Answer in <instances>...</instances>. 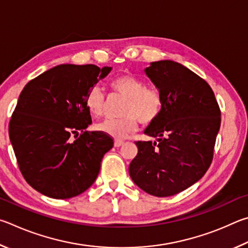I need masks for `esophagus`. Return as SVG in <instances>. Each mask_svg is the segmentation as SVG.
<instances>
[{
	"mask_svg": "<svg viewBox=\"0 0 248 248\" xmlns=\"http://www.w3.org/2000/svg\"><path fill=\"white\" fill-rule=\"evenodd\" d=\"M124 144V141L123 140H116L115 141H114V146L116 147V148H117V147H121L122 145H123Z\"/></svg>",
	"mask_w": 248,
	"mask_h": 248,
	"instance_id": "1",
	"label": "esophagus"
}]
</instances>
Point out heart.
<instances>
[{
	"label": "heart",
	"instance_id": "b5f03b06",
	"mask_svg": "<svg viewBox=\"0 0 248 248\" xmlns=\"http://www.w3.org/2000/svg\"><path fill=\"white\" fill-rule=\"evenodd\" d=\"M111 88L127 97L122 119H107L97 125L99 132L116 140L126 138L137 129L138 120L148 124L157 119L162 108V99L155 89L146 87L140 77L123 74L113 78ZM86 107L91 114L100 116L104 108V94L101 89L93 87L86 97Z\"/></svg>",
	"mask_w": 248,
	"mask_h": 248
}]
</instances>
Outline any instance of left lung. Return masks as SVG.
Segmentation results:
<instances>
[{
  "label": "left lung",
  "mask_w": 248,
  "mask_h": 248,
  "mask_svg": "<svg viewBox=\"0 0 248 248\" xmlns=\"http://www.w3.org/2000/svg\"><path fill=\"white\" fill-rule=\"evenodd\" d=\"M145 74L158 89L162 108L145 129L155 141H138L129 175L153 196H173L190 187L209 169L221 112L206 80L174 61L151 62Z\"/></svg>",
  "instance_id": "1"
}]
</instances>
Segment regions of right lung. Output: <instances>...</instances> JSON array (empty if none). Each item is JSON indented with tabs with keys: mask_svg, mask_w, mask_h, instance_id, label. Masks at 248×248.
Returning a JSON list of instances; mask_svg holds the SVG:
<instances>
[{
	"mask_svg": "<svg viewBox=\"0 0 248 248\" xmlns=\"http://www.w3.org/2000/svg\"><path fill=\"white\" fill-rule=\"evenodd\" d=\"M111 71L93 64H61L24 87L8 134L21 174L39 193L67 199L94 183L113 140L101 132H86L91 124L86 97Z\"/></svg>",
	"mask_w": 248,
	"mask_h": 248,
	"instance_id": "obj_1",
	"label": "right lung"
}]
</instances>
